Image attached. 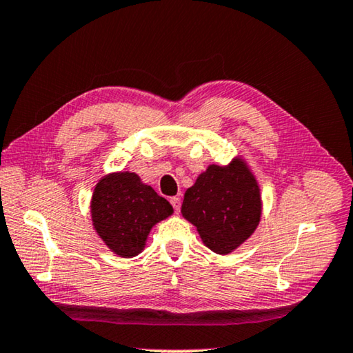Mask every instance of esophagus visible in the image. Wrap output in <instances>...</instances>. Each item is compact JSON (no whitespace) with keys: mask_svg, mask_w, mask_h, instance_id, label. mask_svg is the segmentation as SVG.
<instances>
[{"mask_svg":"<svg viewBox=\"0 0 353 353\" xmlns=\"http://www.w3.org/2000/svg\"><path fill=\"white\" fill-rule=\"evenodd\" d=\"M170 202H171V205H172V208H174L176 213L181 212V198H179V196H172Z\"/></svg>","mask_w":353,"mask_h":353,"instance_id":"obj_1","label":"esophagus"}]
</instances>
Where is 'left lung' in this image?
<instances>
[{
	"instance_id": "left-lung-1",
	"label": "left lung",
	"mask_w": 353,
	"mask_h": 353,
	"mask_svg": "<svg viewBox=\"0 0 353 353\" xmlns=\"http://www.w3.org/2000/svg\"><path fill=\"white\" fill-rule=\"evenodd\" d=\"M182 216L205 246L227 255L254 234L261 218L260 187L241 157L227 166L210 165L185 191Z\"/></svg>"
}]
</instances>
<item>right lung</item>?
<instances>
[{
	"label": "right lung",
	"instance_id": "obj_1",
	"mask_svg": "<svg viewBox=\"0 0 353 353\" xmlns=\"http://www.w3.org/2000/svg\"><path fill=\"white\" fill-rule=\"evenodd\" d=\"M92 221L107 248L123 259L139 255L152 227L172 214L168 201L129 171L104 176L92 196Z\"/></svg>",
	"mask_w": 353,
	"mask_h": 353
}]
</instances>
